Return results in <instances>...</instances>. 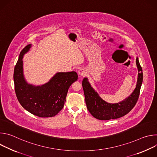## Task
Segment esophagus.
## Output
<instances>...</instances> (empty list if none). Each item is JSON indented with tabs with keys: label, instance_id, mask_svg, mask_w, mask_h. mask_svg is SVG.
Segmentation results:
<instances>
[{
	"label": "esophagus",
	"instance_id": "obj_1",
	"mask_svg": "<svg viewBox=\"0 0 157 157\" xmlns=\"http://www.w3.org/2000/svg\"><path fill=\"white\" fill-rule=\"evenodd\" d=\"M78 75L79 76H84L86 75V71L84 69L82 68H80L79 70H78Z\"/></svg>",
	"mask_w": 157,
	"mask_h": 157
}]
</instances>
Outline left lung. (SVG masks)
Segmentation results:
<instances>
[{
	"label": "left lung",
	"instance_id": "left-lung-1",
	"mask_svg": "<svg viewBox=\"0 0 157 157\" xmlns=\"http://www.w3.org/2000/svg\"><path fill=\"white\" fill-rule=\"evenodd\" d=\"M136 64L139 71L136 87L128 98L118 103L111 104L104 101L91 87L87 78H84L83 79L82 85L86 106L93 117L102 121L118 119L128 114L136 105L139 97L143 81L142 69L137 57L136 58Z\"/></svg>",
	"mask_w": 157,
	"mask_h": 157
}]
</instances>
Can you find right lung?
Masks as SVG:
<instances>
[{
	"label": "right lung",
	"instance_id": "right-lung-1",
	"mask_svg": "<svg viewBox=\"0 0 157 157\" xmlns=\"http://www.w3.org/2000/svg\"><path fill=\"white\" fill-rule=\"evenodd\" d=\"M30 48L31 44L21 50L14 68L13 80L17 99L22 107L35 116L54 117L63 108L68 89L77 81L78 76L75 71L59 72L41 86L27 83L24 76L22 59Z\"/></svg>",
	"mask_w": 157,
	"mask_h": 157
}]
</instances>
